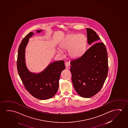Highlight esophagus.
<instances>
[{"instance_id":"34e87169","label":"esophagus","mask_w":128,"mask_h":128,"mask_svg":"<svg viewBox=\"0 0 128 128\" xmlns=\"http://www.w3.org/2000/svg\"><path fill=\"white\" fill-rule=\"evenodd\" d=\"M65 67H66V68L68 69L69 68V67L70 65V64L69 62H65Z\"/></svg>"}]
</instances>
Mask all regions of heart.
I'll list each match as a JSON object with an SVG mask.
<instances>
[{"label": "heart", "mask_w": 128, "mask_h": 128, "mask_svg": "<svg viewBox=\"0 0 128 128\" xmlns=\"http://www.w3.org/2000/svg\"><path fill=\"white\" fill-rule=\"evenodd\" d=\"M86 46V38L83 34H72L66 38L61 46L65 50H69V54L72 58H77L85 52ZM58 52L62 54L61 51Z\"/></svg>", "instance_id": "1"}]
</instances>
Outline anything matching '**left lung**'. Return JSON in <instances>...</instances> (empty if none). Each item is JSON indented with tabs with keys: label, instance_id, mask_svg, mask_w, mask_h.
<instances>
[{
	"label": "left lung",
	"instance_id": "1",
	"mask_svg": "<svg viewBox=\"0 0 128 128\" xmlns=\"http://www.w3.org/2000/svg\"><path fill=\"white\" fill-rule=\"evenodd\" d=\"M86 31L89 45L100 39L92 29L87 28ZM70 65L76 92L84 98L93 96L101 90L108 74V58L104 43L94 44L81 56L70 61Z\"/></svg>",
	"mask_w": 128,
	"mask_h": 128
}]
</instances>
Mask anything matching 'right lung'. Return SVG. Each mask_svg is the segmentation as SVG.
<instances>
[{
	"mask_svg": "<svg viewBox=\"0 0 128 128\" xmlns=\"http://www.w3.org/2000/svg\"><path fill=\"white\" fill-rule=\"evenodd\" d=\"M42 30L36 32L40 33ZM34 33L31 32L22 40L18 51L17 68L18 74L26 90L32 95L40 100H47L53 97L58 91L61 72L65 69L64 61L51 63L40 73L30 72L26 66L25 48Z\"/></svg>",
	"mask_w": 128,
	"mask_h": 128,
	"instance_id": "right-lung-1",
	"label": "right lung"
}]
</instances>
